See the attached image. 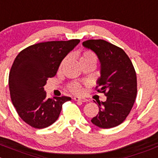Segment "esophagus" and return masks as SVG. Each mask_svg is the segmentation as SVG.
<instances>
[{"label": "esophagus", "mask_w": 158, "mask_h": 158, "mask_svg": "<svg viewBox=\"0 0 158 158\" xmlns=\"http://www.w3.org/2000/svg\"><path fill=\"white\" fill-rule=\"evenodd\" d=\"M74 100L76 101H80V102H86L87 100L84 99V98H81V97H75Z\"/></svg>", "instance_id": "esophagus-1"}]
</instances>
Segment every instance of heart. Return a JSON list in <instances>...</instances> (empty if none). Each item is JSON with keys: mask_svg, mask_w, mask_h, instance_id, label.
Returning <instances> with one entry per match:
<instances>
[{"mask_svg": "<svg viewBox=\"0 0 158 158\" xmlns=\"http://www.w3.org/2000/svg\"><path fill=\"white\" fill-rule=\"evenodd\" d=\"M68 57L63 59V61H61V65L60 67H62L66 62H67ZM79 61L80 62L82 61H97V57H96L95 54L90 51H85L82 53V56L79 57ZM68 89L70 92H72V94H76V95H80L83 93V87H82V85L81 83L78 82H74L70 83L68 86Z\"/></svg>", "mask_w": 158, "mask_h": 158, "instance_id": "obj_1", "label": "heart"}]
</instances>
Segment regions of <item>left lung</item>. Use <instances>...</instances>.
Returning a JSON list of instances; mask_svg holds the SVG:
<instances>
[{"instance_id":"left-lung-1","label":"left lung","mask_w":158,"mask_h":158,"mask_svg":"<svg viewBox=\"0 0 158 158\" xmlns=\"http://www.w3.org/2000/svg\"><path fill=\"white\" fill-rule=\"evenodd\" d=\"M82 45L96 53L101 64L96 90L107 96L99 104V112L91 120L102 129L115 127L126 120L137 94L136 73L126 52L104 40H88Z\"/></svg>"}]
</instances>
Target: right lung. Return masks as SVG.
Returning a JSON list of instances; mask_svg holds the SVG:
<instances>
[{
    "instance_id": "add662e5",
    "label": "right lung",
    "mask_w": 158,
    "mask_h": 158,
    "mask_svg": "<svg viewBox=\"0 0 158 158\" xmlns=\"http://www.w3.org/2000/svg\"><path fill=\"white\" fill-rule=\"evenodd\" d=\"M80 42L48 41L25 48L15 59L9 72L11 99L19 117L35 129H44L58 118L69 97H47L44 86L56 75L61 61Z\"/></svg>"
}]
</instances>
